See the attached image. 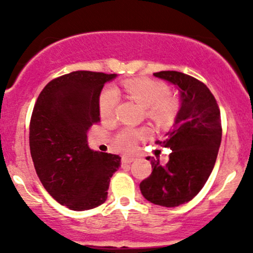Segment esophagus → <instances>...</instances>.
<instances>
[{"label": "esophagus", "instance_id": "esophagus-1", "mask_svg": "<svg viewBox=\"0 0 253 253\" xmlns=\"http://www.w3.org/2000/svg\"><path fill=\"white\" fill-rule=\"evenodd\" d=\"M134 162V158H130V157H124L123 158V165H128Z\"/></svg>", "mask_w": 253, "mask_h": 253}]
</instances>
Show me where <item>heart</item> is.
<instances>
[{"label":"heart","instance_id":"obj_1","mask_svg":"<svg viewBox=\"0 0 253 253\" xmlns=\"http://www.w3.org/2000/svg\"><path fill=\"white\" fill-rule=\"evenodd\" d=\"M124 86L135 102L146 108V115L159 126H170L179 112V101L169 94V86L151 78H133L124 82ZM119 103V91L108 86L101 92L98 100L101 118L109 120L114 117ZM150 134V129L125 128L114 139V147L121 152L135 149L136 141Z\"/></svg>","mask_w":253,"mask_h":253}]
</instances>
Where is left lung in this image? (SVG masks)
Instances as JSON below:
<instances>
[{
    "instance_id": "obj_1",
    "label": "left lung",
    "mask_w": 253,
    "mask_h": 253,
    "mask_svg": "<svg viewBox=\"0 0 253 253\" xmlns=\"http://www.w3.org/2000/svg\"><path fill=\"white\" fill-rule=\"evenodd\" d=\"M153 75L175 84L182 103L168 138L157 141L172 151L169 162L151 159L152 172L140 183V191L155 205L177 207L199 194L213 170L222 135L220 109L201 81L178 71Z\"/></svg>"
}]
</instances>
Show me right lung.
<instances>
[{"instance_id": "obj_1", "label": "right lung", "mask_w": 253, "mask_h": 253, "mask_svg": "<svg viewBox=\"0 0 253 253\" xmlns=\"http://www.w3.org/2000/svg\"><path fill=\"white\" fill-rule=\"evenodd\" d=\"M115 74L74 71L46 84L34 104L30 149L47 193L72 211H88L107 200L118 155L92 151L88 130L100 123L101 90Z\"/></svg>"}]
</instances>
